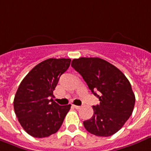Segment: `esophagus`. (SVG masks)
Masks as SVG:
<instances>
[{
	"mask_svg": "<svg viewBox=\"0 0 151 151\" xmlns=\"http://www.w3.org/2000/svg\"><path fill=\"white\" fill-rule=\"evenodd\" d=\"M73 107H74L75 109H79L81 108V106H76V105H73Z\"/></svg>",
	"mask_w": 151,
	"mask_h": 151,
	"instance_id": "34e87169",
	"label": "esophagus"
}]
</instances>
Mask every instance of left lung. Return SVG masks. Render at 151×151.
<instances>
[{"label": "left lung", "instance_id": "obj_1", "mask_svg": "<svg viewBox=\"0 0 151 151\" xmlns=\"http://www.w3.org/2000/svg\"><path fill=\"white\" fill-rule=\"evenodd\" d=\"M71 65L100 101L99 105L93 106L92 117L83 121L86 131L104 137L117 132L130 117L135 106L130 82L117 68L99 57L74 59Z\"/></svg>", "mask_w": 151, "mask_h": 151}]
</instances>
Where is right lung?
<instances>
[{
    "label": "right lung",
    "mask_w": 151,
    "mask_h": 151,
    "mask_svg": "<svg viewBox=\"0 0 151 151\" xmlns=\"http://www.w3.org/2000/svg\"><path fill=\"white\" fill-rule=\"evenodd\" d=\"M70 63L69 58L45 60L34 67L19 84L14 110L21 126L31 136L48 137L62 125L71 105H58L52 100V92Z\"/></svg>",
    "instance_id": "add662e5"
}]
</instances>
